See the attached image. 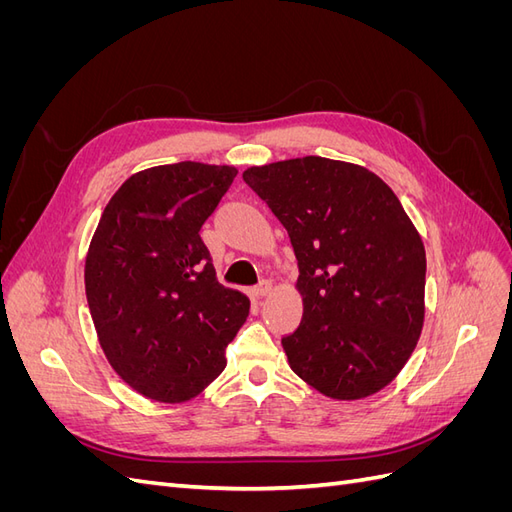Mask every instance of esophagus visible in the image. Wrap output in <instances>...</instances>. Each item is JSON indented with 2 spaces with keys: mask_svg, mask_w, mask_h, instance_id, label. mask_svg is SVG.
Here are the masks:
<instances>
[{
  "mask_svg": "<svg viewBox=\"0 0 512 512\" xmlns=\"http://www.w3.org/2000/svg\"><path fill=\"white\" fill-rule=\"evenodd\" d=\"M269 292H271V282H269V280H262V282L252 290V294H254L256 299H262V297H265V294H269Z\"/></svg>",
  "mask_w": 512,
  "mask_h": 512,
  "instance_id": "esophagus-1",
  "label": "esophagus"
}]
</instances>
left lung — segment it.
Wrapping results in <instances>:
<instances>
[{
    "instance_id": "obj_1",
    "label": "left lung",
    "mask_w": 512,
    "mask_h": 512,
    "mask_svg": "<svg viewBox=\"0 0 512 512\" xmlns=\"http://www.w3.org/2000/svg\"><path fill=\"white\" fill-rule=\"evenodd\" d=\"M243 181L299 260L303 320L282 337L292 371L333 399L378 393L425 318V247L399 198L367 168L318 156L252 166Z\"/></svg>"
}]
</instances>
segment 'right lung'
Returning a JSON list of instances; mask_svg holds the SVG:
<instances>
[{
    "label": "right lung",
    "instance_id": "add662e5",
    "mask_svg": "<svg viewBox=\"0 0 512 512\" xmlns=\"http://www.w3.org/2000/svg\"><path fill=\"white\" fill-rule=\"evenodd\" d=\"M237 168L177 162L132 175L108 200L85 292L108 363L141 395L179 404L226 367L250 301L215 277L200 228Z\"/></svg>",
    "mask_w": 512,
    "mask_h": 512
}]
</instances>
